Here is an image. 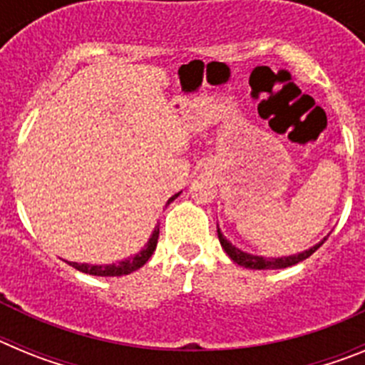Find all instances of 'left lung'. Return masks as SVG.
Masks as SVG:
<instances>
[{
    "instance_id": "8db88e82",
    "label": "left lung",
    "mask_w": 365,
    "mask_h": 365,
    "mask_svg": "<svg viewBox=\"0 0 365 365\" xmlns=\"http://www.w3.org/2000/svg\"><path fill=\"white\" fill-rule=\"evenodd\" d=\"M217 235H219V243H221V247L225 248V252L230 256V259L234 261V263H237V265L245 267V269H254V270H270V269H287V267H292L296 265V263H299V261L307 259L311 254H314L318 248L324 245V241H320V243H316L314 247L307 248V250H303V252L299 254H292V256H283V257H263V256H254V254H248V252H243L241 248H237L235 245H232L230 241L222 235V232L219 230L217 227Z\"/></svg>"
}]
</instances>
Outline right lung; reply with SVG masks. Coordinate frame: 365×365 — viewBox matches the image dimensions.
Segmentation results:
<instances>
[{"label": "right lung", "instance_id": "obj_1", "mask_svg": "<svg viewBox=\"0 0 365 365\" xmlns=\"http://www.w3.org/2000/svg\"><path fill=\"white\" fill-rule=\"evenodd\" d=\"M179 195L180 192L172 195V197L168 199V205H170L173 199L179 197ZM157 240H159V225H157V227L153 228V232H151L146 247H144L140 252L135 254V256L125 257V259L117 261V263H109V265H91V263H76V261H69V265L74 267L76 270H80V272L91 274V276H125V274H131L133 270L140 269V267L150 259L151 254L155 252V247H157Z\"/></svg>", "mask_w": 365, "mask_h": 365}]
</instances>
